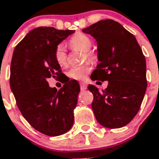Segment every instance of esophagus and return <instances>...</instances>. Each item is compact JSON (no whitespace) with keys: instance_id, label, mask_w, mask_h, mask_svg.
<instances>
[{"instance_id":"1","label":"esophagus","mask_w":159,"mask_h":159,"mask_svg":"<svg viewBox=\"0 0 159 159\" xmlns=\"http://www.w3.org/2000/svg\"><path fill=\"white\" fill-rule=\"evenodd\" d=\"M80 89L82 90V91L86 90L87 88H88V85H87V84L84 82H80Z\"/></svg>"}]
</instances>
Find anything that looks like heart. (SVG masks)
I'll return each mask as SVG.
<instances>
[{
	"instance_id": "b5f03b06",
	"label": "heart",
	"mask_w": 159,
	"mask_h": 159,
	"mask_svg": "<svg viewBox=\"0 0 159 159\" xmlns=\"http://www.w3.org/2000/svg\"><path fill=\"white\" fill-rule=\"evenodd\" d=\"M69 45L72 49L80 50L84 52V60H87L90 62H95L98 58L97 53L90 49L92 48V41L91 38L82 32L75 34L69 40ZM55 60L57 64L61 67H65L67 64V55L64 44L60 43L56 47L54 52ZM87 62L80 66L71 67L67 72V76L72 80H82L86 78L87 75L92 71L91 63Z\"/></svg>"
}]
</instances>
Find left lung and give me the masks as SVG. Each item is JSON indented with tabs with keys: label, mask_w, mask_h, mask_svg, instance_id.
<instances>
[{
	"label": "left lung",
	"mask_w": 159,
	"mask_h": 159,
	"mask_svg": "<svg viewBox=\"0 0 159 159\" xmlns=\"http://www.w3.org/2000/svg\"><path fill=\"white\" fill-rule=\"evenodd\" d=\"M98 44L100 63L92 72V80L108 81L102 92L90 84L94 95L92 107L99 124L120 128L128 124L139 111L147 87L146 59L136 38L113 20H99L83 29Z\"/></svg>",
	"instance_id": "8db88e82"
}]
</instances>
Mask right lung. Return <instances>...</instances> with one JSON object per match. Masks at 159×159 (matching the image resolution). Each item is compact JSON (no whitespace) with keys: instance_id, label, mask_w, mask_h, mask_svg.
Here are the masks:
<instances>
[{"instance_id":"right-lung-1","label":"right lung","mask_w":159,"mask_h":159,"mask_svg":"<svg viewBox=\"0 0 159 159\" xmlns=\"http://www.w3.org/2000/svg\"><path fill=\"white\" fill-rule=\"evenodd\" d=\"M74 32L36 28L18 43L12 54L9 81L16 105L29 124L46 135L64 134L74 123V109L80 91L79 84L70 80L57 91L47 81L63 74L55 60V49Z\"/></svg>"}]
</instances>
